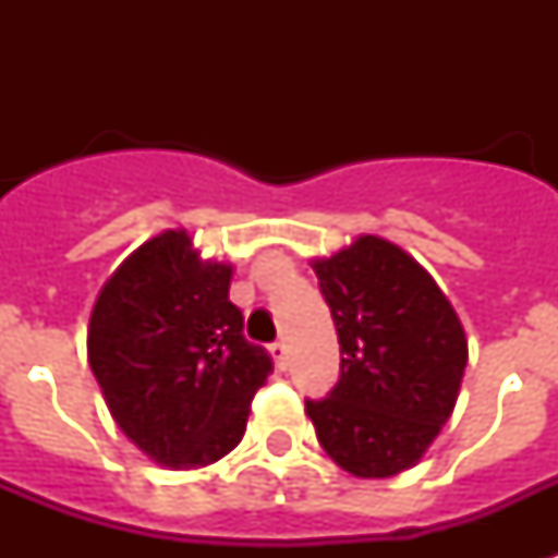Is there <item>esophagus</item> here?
Here are the masks:
<instances>
[{
	"mask_svg": "<svg viewBox=\"0 0 558 558\" xmlns=\"http://www.w3.org/2000/svg\"><path fill=\"white\" fill-rule=\"evenodd\" d=\"M271 359H275V365H278L280 371H287L289 350H287V344H283V341H275V344H271Z\"/></svg>",
	"mask_w": 558,
	"mask_h": 558,
	"instance_id": "1",
	"label": "esophagus"
}]
</instances>
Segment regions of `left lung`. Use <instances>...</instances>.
<instances>
[{
	"label": "left lung",
	"instance_id": "1",
	"mask_svg": "<svg viewBox=\"0 0 558 558\" xmlns=\"http://www.w3.org/2000/svg\"><path fill=\"white\" fill-rule=\"evenodd\" d=\"M313 269L339 332L341 379L322 402L306 399V416L344 472L399 475L454 411L469 362L463 324L437 280L385 236L359 234Z\"/></svg>",
	"mask_w": 558,
	"mask_h": 558
}]
</instances>
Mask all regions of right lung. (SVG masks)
<instances>
[{
	"instance_id": "1",
	"label": "right lung",
	"mask_w": 558,
	"mask_h": 558,
	"mask_svg": "<svg viewBox=\"0 0 558 558\" xmlns=\"http://www.w3.org/2000/svg\"><path fill=\"white\" fill-rule=\"evenodd\" d=\"M231 263L205 260L185 228L142 243L100 287L86 356L118 428L159 466L202 469L243 440L271 371L228 301Z\"/></svg>"
}]
</instances>
